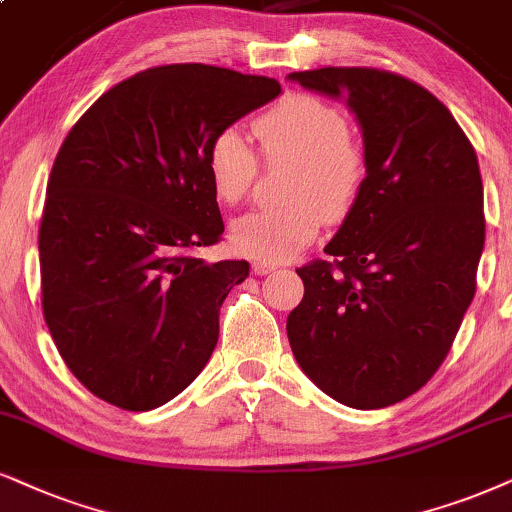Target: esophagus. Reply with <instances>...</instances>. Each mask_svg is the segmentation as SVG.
<instances>
[{
	"label": "esophagus",
	"instance_id": "obj_1",
	"mask_svg": "<svg viewBox=\"0 0 512 512\" xmlns=\"http://www.w3.org/2000/svg\"><path fill=\"white\" fill-rule=\"evenodd\" d=\"M276 269V264H271V262H252V271H255L257 276H264V274H271V271Z\"/></svg>",
	"mask_w": 512,
	"mask_h": 512
}]
</instances>
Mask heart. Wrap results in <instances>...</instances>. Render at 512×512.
I'll use <instances>...</instances> for the list:
<instances>
[{"mask_svg":"<svg viewBox=\"0 0 512 512\" xmlns=\"http://www.w3.org/2000/svg\"><path fill=\"white\" fill-rule=\"evenodd\" d=\"M269 160H295L281 208L252 210L231 224V243L260 262H286L319 234L323 217L340 222L357 203L366 179V155L349 139L340 108L293 94L252 122ZM205 167L215 196L226 205L248 198L260 170L255 148L238 127L219 129L208 144Z\"/></svg>","mask_w":512,"mask_h":512,"instance_id":"obj_1","label":"heart"}]
</instances>
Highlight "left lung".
I'll use <instances>...</instances> for the list:
<instances>
[{"instance_id": "8db88e82", "label": "left lung", "mask_w": 512, "mask_h": 512, "mask_svg": "<svg viewBox=\"0 0 512 512\" xmlns=\"http://www.w3.org/2000/svg\"><path fill=\"white\" fill-rule=\"evenodd\" d=\"M345 99L364 134L366 179L328 260L297 269L286 331L312 383L352 409L418 392L449 354L477 288L484 193L475 148L420 84L378 68L290 73Z\"/></svg>"}]
</instances>
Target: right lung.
I'll return each mask as SVG.
<instances>
[{"label":"right lung","mask_w":512,"mask_h":512,"mask_svg":"<svg viewBox=\"0 0 512 512\" xmlns=\"http://www.w3.org/2000/svg\"><path fill=\"white\" fill-rule=\"evenodd\" d=\"M278 94L271 77L174 63L115 84L68 132L42 212V312L99 399L158 409L210 361L250 264L196 255L224 234L205 155Z\"/></svg>","instance_id":"add662e5"}]
</instances>
